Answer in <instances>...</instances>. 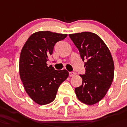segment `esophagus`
Listing matches in <instances>:
<instances>
[{
	"instance_id": "34e87169",
	"label": "esophagus",
	"mask_w": 127,
	"mask_h": 127,
	"mask_svg": "<svg viewBox=\"0 0 127 127\" xmlns=\"http://www.w3.org/2000/svg\"><path fill=\"white\" fill-rule=\"evenodd\" d=\"M75 74H76V73H75V72H69V76H70V77L74 76V75H75Z\"/></svg>"
}]
</instances>
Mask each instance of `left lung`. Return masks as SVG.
Returning <instances> with one entry per match:
<instances>
[{"mask_svg":"<svg viewBox=\"0 0 127 127\" xmlns=\"http://www.w3.org/2000/svg\"><path fill=\"white\" fill-rule=\"evenodd\" d=\"M85 63L86 73L81 77L82 85L75 88L78 99L93 105L105 96L112 83L114 64L111 53L100 37L88 32L69 34Z\"/></svg>","mask_w":127,"mask_h":127,"instance_id":"obj_1","label":"left lung"}]
</instances>
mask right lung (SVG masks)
Listing matches in <instances>:
<instances>
[{
	"label": "right lung",
	"mask_w": 127,
	"mask_h": 127,
	"mask_svg": "<svg viewBox=\"0 0 127 127\" xmlns=\"http://www.w3.org/2000/svg\"><path fill=\"white\" fill-rule=\"evenodd\" d=\"M66 37L67 34L50 31L37 32L30 36L21 50L20 77L26 93L38 105L52 103L61 84L68 77L67 70H55L46 63L55 44Z\"/></svg>",
	"instance_id": "obj_1"
}]
</instances>
